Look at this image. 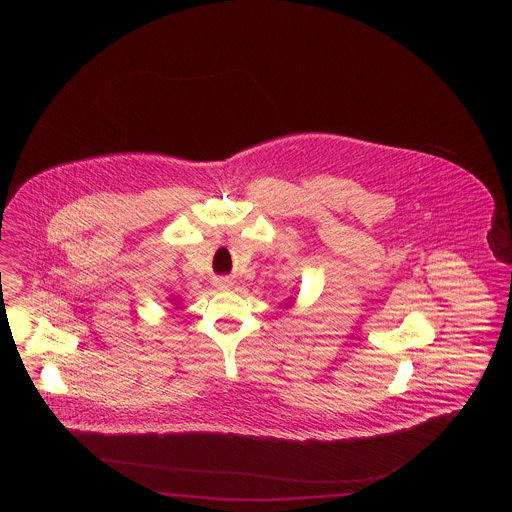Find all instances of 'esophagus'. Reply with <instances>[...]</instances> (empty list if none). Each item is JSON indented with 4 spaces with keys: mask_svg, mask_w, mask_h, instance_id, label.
<instances>
[{
    "mask_svg": "<svg viewBox=\"0 0 512 512\" xmlns=\"http://www.w3.org/2000/svg\"><path fill=\"white\" fill-rule=\"evenodd\" d=\"M215 286H217V290H230L234 284H232L228 278H219V280L215 282Z\"/></svg>",
    "mask_w": 512,
    "mask_h": 512,
    "instance_id": "34e87169",
    "label": "esophagus"
}]
</instances>
